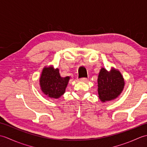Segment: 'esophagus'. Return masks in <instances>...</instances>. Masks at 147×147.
Wrapping results in <instances>:
<instances>
[{
  "mask_svg": "<svg viewBox=\"0 0 147 147\" xmlns=\"http://www.w3.org/2000/svg\"><path fill=\"white\" fill-rule=\"evenodd\" d=\"M80 81L83 82H86L87 81H88V79H87L86 78H82L80 79Z\"/></svg>",
  "mask_w": 147,
  "mask_h": 147,
  "instance_id": "obj_1",
  "label": "esophagus"
}]
</instances>
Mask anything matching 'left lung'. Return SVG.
<instances>
[{"mask_svg": "<svg viewBox=\"0 0 147 147\" xmlns=\"http://www.w3.org/2000/svg\"><path fill=\"white\" fill-rule=\"evenodd\" d=\"M124 86L119 71L112 69L110 73L102 68L98 77V92L102 102L111 100L121 94Z\"/></svg>", "mask_w": 147, "mask_h": 147, "instance_id": "1", "label": "left lung"}]
</instances>
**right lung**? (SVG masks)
<instances>
[{
	"label": "right lung",
	"mask_w": 147,
	"mask_h": 147,
	"mask_svg": "<svg viewBox=\"0 0 147 147\" xmlns=\"http://www.w3.org/2000/svg\"><path fill=\"white\" fill-rule=\"evenodd\" d=\"M69 77H61L59 69H54L52 66L43 69L40 84L42 92L49 97L58 98L63 95Z\"/></svg>",
	"instance_id": "right-lung-1"
}]
</instances>
